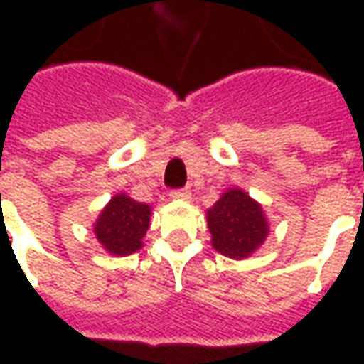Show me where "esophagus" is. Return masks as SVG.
I'll return each instance as SVG.
<instances>
[{"mask_svg": "<svg viewBox=\"0 0 364 364\" xmlns=\"http://www.w3.org/2000/svg\"><path fill=\"white\" fill-rule=\"evenodd\" d=\"M169 197L173 198V200H189L191 191L189 189H175L169 193Z\"/></svg>", "mask_w": 364, "mask_h": 364, "instance_id": "1", "label": "esophagus"}]
</instances>
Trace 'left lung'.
I'll return each instance as SVG.
<instances>
[{
  "instance_id": "obj_1",
  "label": "left lung",
  "mask_w": 364,
  "mask_h": 364,
  "mask_svg": "<svg viewBox=\"0 0 364 364\" xmlns=\"http://www.w3.org/2000/svg\"><path fill=\"white\" fill-rule=\"evenodd\" d=\"M210 244L230 259H245L259 250L269 236L263 206L240 187H230L206 210Z\"/></svg>"
}]
</instances>
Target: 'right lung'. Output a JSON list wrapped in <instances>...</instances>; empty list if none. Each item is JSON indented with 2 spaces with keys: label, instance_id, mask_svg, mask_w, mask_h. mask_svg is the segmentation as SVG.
<instances>
[{
  "label": "right lung",
  "instance_id": "obj_1",
  "mask_svg": "<svg viewBox=\"0 0 364 364\" xmlns=\"http://www.w3.org/2000/svg\"><path fill=\"white\" fill-rule=\"evenodd\" d=\"M151 206L138 203L127 193H117L103 206L93 224L99 244L109 255L127 257L142 250V237L150 228Z\"/></svg>",
  "mask_w": 364,
  "mask_h": 364
}]
</instances>
